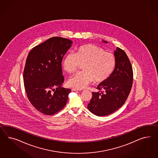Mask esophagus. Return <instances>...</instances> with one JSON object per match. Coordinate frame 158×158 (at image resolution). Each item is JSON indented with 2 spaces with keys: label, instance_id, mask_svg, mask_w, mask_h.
Here are the masks:
<instances>
[{
  "label": "esophagus",
  "instance_id": "obj_1",
  "mask_svg": "<svg viewBox=\"0 0 158 158\" xmlns=\"http://www.w3.org/2000/svg\"><path fill=\"white\" fill-rule=\"evenodd\" d=\"M81 89H79L77 88H73L72 89V91H81Z\"/></svg>",
  "mask_w": 158,
  "mask_h": 158
}]
</instances>
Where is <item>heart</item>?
Instances as JSON below:
<instances>
[{
    "mask_svg": "<svg viewBox=\"0 0 158 158\" xmlns=\"http://www.w3.org/2000/svg\"><path fill=\"white\" fill-rule=\"evenodd\" d=\"M117 60L115 55L106 52L101 47L85 44L79 47L75 55L64 56L63 67L69 73H74L83 65V72L71 77L68 85L81 89L94 81L99 83L106 81L114 71Z\"/></svg>",
    "mask_w": 158,
    "mask_h": 158,
    "instance_id": "obj_1",
    "label": "heart"
}]
</instances>
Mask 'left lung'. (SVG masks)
<instances>
[{"label":"left lung","mask_w":158,"mask_h":158,"mask_svg":"<svg viewBox=\"0 0 158 158\" xmlns=\"http://www.w3.org/2000/svg\"><path fill=\"white\" fill-rule=\"evenodd\" d=\"M114 53L117 60L114 71L106 81L99 84L97 89L102 91L93 92L87 106L88 109L97 116L109 115L118 110L125 102L132 89L133 69L130 60L119 48Z\"/></svg>","instance_id":"1"}]
</instances>
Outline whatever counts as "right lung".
<instances>
[{
	"mask_svg": "<svg viewBox=\"0 0 158 158\" xmlns=\"http://www.w3.org/2000/svg\"><path fill=\"white\" fill-rule=\"evenodd\" d=\"M72 44L69 39L53 37L33 48L27 56L23 71L27 97L31 105L45 115L61 110L71 91L62 87L61 62Z\"/></svg>",
	"mask_w": 158,
	"mask_h": 158,
	"instance_id": "add662e5",
	"label": "right lung"
}]
</instances>
